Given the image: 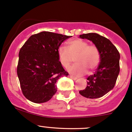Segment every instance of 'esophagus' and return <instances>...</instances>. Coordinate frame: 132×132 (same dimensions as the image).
<instances>
[{
    "label": "esophagus",
    "instance_id": "obj_1",
    "mask_svg": "<svg viewBox=\"0 0 132 132\" xmlns=\"http://www.w3.org/2000/svg\"><path fill=\"white\" fill-rule=\"evenodd\" d=\"M69 77H70V78H71V79H73V80H77V77H74V76L71 75H69Z\"/></svg>",
    "mask_w": 132,
    "mask_h": 132
}]
</instances>
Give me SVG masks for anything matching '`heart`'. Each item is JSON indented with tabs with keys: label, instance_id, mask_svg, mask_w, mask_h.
I'll return each instance as SVG.
<instances>
[{
	"label": "heart",
	"instance_id": "b5f03b06",
	"mask_svg": "<svg viewBox=\"0 0 132 132\" xmlns=\"http://www.w3.org/2000/svg\"><path fill=\"white\" fill-rule=\"evenodd\" d=\"M68 48L64 46L58 48L57 54L62 66L68 68L73 61L76 63L69 68L68 71L75 75H82L87 70L93 71L100 62V54L95 45H89L87 41L75 39L67 43Z\"/></svg>",
	"mask_w": 132,
	"mask_h": 132
}]
</instances>
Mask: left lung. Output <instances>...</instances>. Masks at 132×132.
<instances>
[{"label":"left lung","mask_w":132,"mask_h":132,"mask_svg":"<svg viewBox=\"0 0 132 132\" xmlns=\"http://www.w3.org/2000/svg\"><path fill=\"white\" fill-rule=\"evenodd\" d=\"M80 38L89 39L95 45L99 51L100 63L95 73L87 78V87L79 93L87 98H100L115 86L120 71V55L111 41L96 33L84 34Z\"/></svg>","instance_id":"8db88e82"}]
</instances>
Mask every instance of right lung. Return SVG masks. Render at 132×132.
Masks as SVG:
<instances>
[{"label": "right lung", "mask_w": 132, "mask_h": 132, "mask_svg": "<svg viewBox=\"0 0 132 132\" xmlns=\"http://www.w3.org/2000/svg\"><path fill=\"white\" fill-rule=\"evenodd\" d=\"M71 36L43 31L32 35L19 52L17 75L24 96L36 103L50 100L57 91L55 84L68 76L57 50Z\"/></svg>", "instance_id": "add662e5"}]
</instances>
